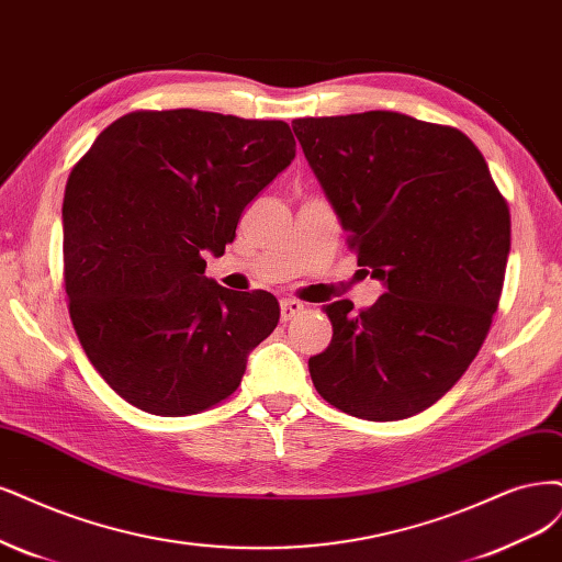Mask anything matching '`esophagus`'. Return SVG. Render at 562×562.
<instances>
[{
	"label": "esophagus",
	"instance_id": "34e87169",
	"mask_svg": "<svg viewBox=\"0 0 562 562\" xmlns=\"http://www.w3.org/2000/svg\"><path fill=\"white\" fill-rule=\"evenodd\" d=\"M304 312V304L297 300H281V321L288 323Z\"/></svg>",
	"mask_w": 562,
	"mask_h": 562
}]
</instances>
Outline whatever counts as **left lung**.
Masks as SVG:
<instances>
[{
    "instance_id": "left-lung-1",
    "label": "left lung",
    "mask_w": 562,
    "mask_h": 562,
    "mask_svg": "<svg viewBox=\"0 0 562 562\" xmlns=\"http://www.w3.org/2000/svg\"><path fill=\"white\" fill-rule=\"evenodd\" d=\"M358 265L389 288L325 304L333 341L308 358L318 395L364 420L432 406L465 374L497 312L512 218L468 134L395 111L293 121Z\"/></svg>"
}]
</instances>
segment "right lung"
Wrapping results in <instances>:
<instances>
[{"label":"right lung","instance_id":"add662e5","mask_svg":"<svg viewBox=\"0 0 562 562\" xmlns=\"http://www.w3.org/2000/svg\"><path fill=\"white\" fill-rule=\"evenodd\" d=\"M293 158L283 121L171 109L121 115L74 165L63 204L69 318L125 402L190 416L239 389L279 302L209 281L202 254H225L246 204Z\"/></svg>","mask_w":562,"mask_h":562}]
</instances>
